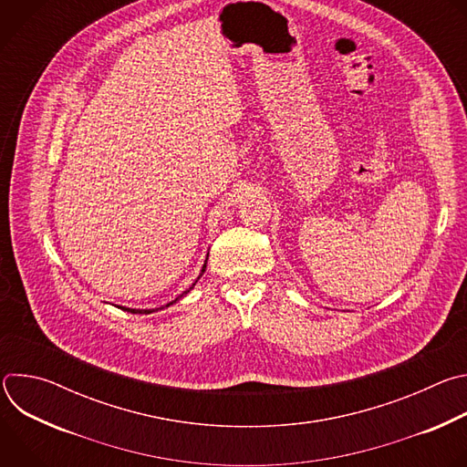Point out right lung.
I'll return each instance as SVG.
<instances>
[{
    "label": "right lung",
    "instance_id": "right-lung-1",
    "mask_svg": "<svg viewBox=\"0 0 467 467\" xmlns=\"http://www.w3.org/2000/svg\"><path fill=\"white\" fill-rule=\"evenodd\" d=\"M205 268H207V262H205V265H203V270H202V274H203V272H205ZM197 279H199V277H197ZM195 283H197V281H195ZM195 283H193V285H192V286H190V288H188V290H186V292H182V294H181V296H179V297H177V299H181V297H182V296H186V294H188V292H190V290H192V288H193V286H195ZM177 299H175V301H177ZM175 301H171V303H168V305H166V306H170V305H173V303H175ZM161 308H164V306H161ZM123 310H127V312H130V314H151V312H155V310H159V308H151V310H137V308H125V306H123Z\"/></svg>",
    "mask_w": 467,
    "mask_h": 467
}]
</instances>
